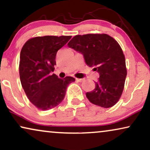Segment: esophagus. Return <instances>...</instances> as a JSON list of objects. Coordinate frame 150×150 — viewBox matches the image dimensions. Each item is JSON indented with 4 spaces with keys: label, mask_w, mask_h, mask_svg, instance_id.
<instances>
[{
    "label": "esophagus",
    "mask_w": 150,
    "mask_h": 150,
    "mask_svg": "<svg viewBox=\"0 0 150 150\" xmlns=\"http://www.w3.org/2000/svg\"><path fill=\"white\" fill-rule=\"evenodd\" d=\"M75 79H76V81H78V82H81V81H83V79H79V78H76Z\"/></svg>",
    "instance_id": "34e87169"
}]
</instances>
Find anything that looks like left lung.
<instances>
[{
  "label": "left lung",
  "mask_w": 150,
  "mask_h": 150,
  "mask_svg": "<svg viewBox=\"0 0 150 150\" xmlns=\"http://www.w3.org/2000/svg\"><path fill=\"white\" fill-rule=\"evenodd\" d=\"M68 47L82 53L86 64L99 73L95 88L86 94L93 104L110 108L122 95L127 69L123 52L119 43L105 33L77 35Z\"/></svg>",
  "instance_id": "left-lung-1"
}]
</instances>
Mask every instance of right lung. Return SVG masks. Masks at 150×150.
<instances>
[{
	"instance_id": "right-lung-1",
	"label": "right lung",
	"mask_w": 150,
	"mask_h": 150,
	"mask_svg": "<svg viewBox=\"0 0 150 150\" xmlns=\"http://www.w3.org/2000/svg\"><path fill=\"white\" fill-rule=\"evenodd\" d=\"M71 35H45L32 38L21 51L19 73L21 84L29 101L42 110L59 105L64 98L68 85L74 77L59 79L51 75L56 65L57 52L67 44Z\"/></svg>"
}]
</instances>
